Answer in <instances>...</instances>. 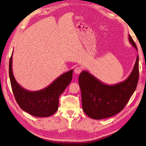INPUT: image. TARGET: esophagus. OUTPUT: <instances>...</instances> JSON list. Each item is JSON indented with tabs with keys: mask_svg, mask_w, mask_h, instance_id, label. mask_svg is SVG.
<instances>
[{
	"mask_svg": "<svg viewBox=\"0 0 146 146\" xmlns=\"http://www.w3.org/2000/svg\"><path fill=\"white\" fill-rule=\"evenodd\" d=\"M82 71V68L80 67V66H78V67H76L74 69V72L76 74H80Z\"/></svg>",
	"mask_w": 146,
	"mask_h": 146,
	"instance_id": "esophagus-1",
	"label": "esophagus"
}]
</instances>
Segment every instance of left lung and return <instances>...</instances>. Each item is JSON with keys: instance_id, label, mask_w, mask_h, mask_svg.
Wrapping results in <instances>:
<instances>
[{"instance_id": "8db88e82", "label": "left lung", "mask_w": 146, "mask_h": 146, "mask_svg": "<svg viewBox=\"0 0 146 146\" xmlns=\"http://www.w3.org/2000/svg\"><path fill=\"white\" fill-rule=\"evenodd\" d=\"M129 40L138 50L130 35ZM138 79V55L129 77L115 85H106L87 70H83L78 77L83 111L88 116L94 119H105L115 115L122 111L133 95Z\"/></svg>"}]
</instances>
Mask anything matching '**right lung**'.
<instances>
[{"mask_svg":"<svg viewBox=\"0 0 146 146\" xmlns=\"http://www.w3.org/2000/svg\"><path fill=\"white\" fill-rule=\"evenodd\" d=\"M12 55L9 62V76L13 92L20 108L35 117H48L58 108L59 97L70 83L73 69L66 72L42 90L30 91L16 82L12 70Z\"/></svg>","mask_w":146,"mask_h":146,"instance_id":"obj_1","label":"right lung"}]
</instances>
